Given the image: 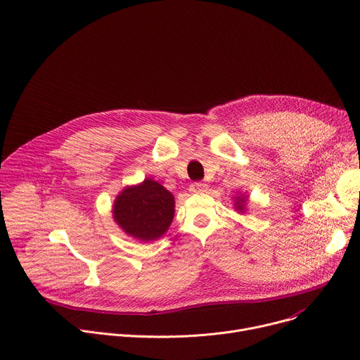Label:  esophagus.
Here are the masks:
<instances>
[{"mask_svg":"<svg viewBox=\"0 0 360 360\" xmlns=\"http://www.w3.org/2000/svg\"><path fill=\"white\" fill-rule=\"evenodd\" d=\"M207 191V184L202 182H193L191 185V192H197V193H202Z\"/></svg>","mask_w":360,"mask_h":360,"instance_id":"34e87169","label":"esophagus"}]
</instances>
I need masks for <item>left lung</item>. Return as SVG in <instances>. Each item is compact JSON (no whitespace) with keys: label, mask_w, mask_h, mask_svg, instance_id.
Here are the masks:
<instances>
[{"label":"left lung","mask_w":360,"mask_h":360,"mask_svg":"<svg viewBox=\"0 0 360 360\" xmlns=\"http://www.w3.org/2000/svg\"><path fill=\"white\" fill-rule=\"evenodd\" d=\"M245 202H247V198L244 197H236V210L238 211H244L245 210Z\"/></svg>","instance_id":"left-lung-1"}]
</instances>
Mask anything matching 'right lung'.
Listing matches in <instances>:
<instances>
[{
	"instance_id": "right-lung-1",
	"label": "right lung",
	"mask_w": 360,
	"mask_h": 360,
	"mask_svg": "<svg viewBox=\"0 0 360 360\" xmlns=\"http://www.w3.org/2000/svg\"><path fill=\"white\" fill-rule=\"evenodd\" d=\"M174 195L153 179L126 186L115 200L113 219L136 240L153 241L168 231L174 219Z\"/></svg>"
}]
</instances>
